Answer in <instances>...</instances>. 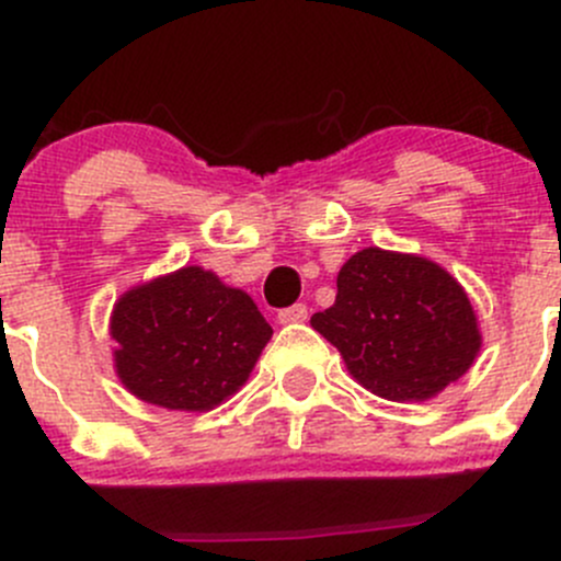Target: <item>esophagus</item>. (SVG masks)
<instances>
[{"label":"esophagus","instance_id":"1","mask_svg":"<svg viewBox=\"0 0 561 561\" xmlns=\"http://www.w3.org/2000/svg\"><path fill=\"white\" fill-rule=\"evenodd\" d=\"M279 322H285V325H296V322H304L309 317V309L304 307V304H293V307L287 309H279Z\"/></svg>","mask_w":561,"mask_h":561}]
</instances>
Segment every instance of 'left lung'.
<instances>
[{
    "label": "left lung",
    "mask_w": 561,
    "mask_h": 561,
    "mask_svg": "<svg viewBox=\"0 0 561 561\" xmlns=\"http://www.w3.org/2000/svg\"><path fill=\"white\" fill-rule=\"evenodd\" d=\"M312 328L347 371L388 401H426L467 375L480 328L467 293L437 263L369 247L336 276V301Z\"/></svg>",
    "instance_id": "1"
}]
</instances>
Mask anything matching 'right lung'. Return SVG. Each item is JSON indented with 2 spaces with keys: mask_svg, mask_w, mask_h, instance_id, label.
<instances>
[{
  "mask_svg": "<svg viewBox=\"0 0 561 561\" xmlns=\"http://www.w3.org/2000/svg\"><path fill=\"white\" fill-rule=\"evenodd\" d=\"M271 325L244 290L201 265L133 287L111 314L113 360L140 401L206 412L247 382Z\"/></svg>",
  "mask_w": 561,
  "mask_h": 561,
  "instance_id": "right-lung-1",
  "label": "right lung"
}]
</instances>
